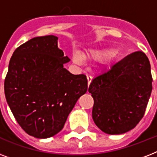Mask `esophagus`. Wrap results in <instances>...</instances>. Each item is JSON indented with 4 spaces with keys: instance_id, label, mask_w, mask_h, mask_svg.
I'll use <instances>...</instances> for the list:
<instances>
[{
    "instance_id": "esophagus-1",
    "label": "esophagus",
    "mask_w": 157,
    "mask_h": 157,
    "mask_svg": "<svg viewBox=\"0 0 157 157\" xmlns=\"http://www.w3.org/2000/svg\"><path fill=\"white\" fill-rule=\"evenodd\" d=\"M87 80H88V86H90L92 81V76H87Z\"/></svg>"
}]
</instances>
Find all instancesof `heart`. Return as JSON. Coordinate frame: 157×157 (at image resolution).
Wrapping results in <instances>:
<instances>
[{
	"label": "heart",
	"mask_w": 157,
	"mask_h": 157,
	"mask_svg": "<svg viewBox=\"0 0 157 157\" xmlns=\"http://www.w3.org/2000/svg\"><path fill=\"white\" fill-rule=\"evenodd\" d=\"M119 54V52L117 50H111V49H100V50H92L86 51L83 54V57L86 59H91L94 61H103L107 58L108 59L112 60L117 58ZM74 61L77 63H81V59L79 54H75L74 55Z\"/></svg>",
	"instance_id": "heart-1"
}]
</instances>
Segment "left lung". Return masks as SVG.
I'll return each instance as SVG.
<instances>
[{
  "label": "left lung",
  "mask_w": 157,
  "mask_h": 157,
  "mask_svg": "<svg viewBox=\"0 0 157 157\" xmlns=\"http://www.w3.org/2000/svg\"><path fill=\"white\" fill-rule=\"evenodd\" d=\"M151 90L148 58L142 51L132 53L91 81L94 121L108 134L131 130L144 117Z\"/></svg>",
  "instance_id": "obj_1"
}]
</instances>
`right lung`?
<instances>
[{
    "mask_svg": "<svg viewBox=\"0 0 157 157\" xmlns=\"http://www.w3.org/2000/svg\"><path fill=\"white\" fill-rule=\"evenodd\" d=\"M69 61L53 35L31 39L11 57L5 95L17 122L31 136L47 139L61 131L78 98L86 93V76L64 68Z\"/></svg>",
    "mask_w": 157,
    "mask_h": 157,
    "instance_id": "add662e5",
    "label": "right lung"
}]
</instances>
